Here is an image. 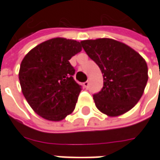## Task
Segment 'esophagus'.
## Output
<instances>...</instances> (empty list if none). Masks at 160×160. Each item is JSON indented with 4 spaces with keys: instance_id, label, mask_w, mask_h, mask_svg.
<instances>
[{
    "instance_id": "34e87169",
    "label": "esophagus",
    "mask_w": 160,
    "mask_h": 160,
    "mask_svg": "<svg viewBox=\"0 0 160 160\" xmlns=\"http://www.w3.org/2000/svg\"><path fill=\"white\" fill-rule=\"evenodd\" d=\"M84 87H85L86 88H88V87H89V82L88 81H86V82H84Z\"/></svg>"
}]
</instances>
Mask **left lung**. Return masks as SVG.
<instances>
[{
    "instance_id": "left-lung-1",
    "label": "left lung",
    "mask_w": 160,
    "mask_h": 160,
    "mask_svg": "<svg viewBox=\"0 0 160 160\" xmlns=\"http://www.w3.org/2000/svg\"><path fill=\"white\" fill-rule=\"evenodd\" d=\"M80 43L102 73L103 87L93 96L97 109L110 117L128 112L140 100L148 81L145 60L132 48L112 39Z\"/></svg>"
}]
</instances>
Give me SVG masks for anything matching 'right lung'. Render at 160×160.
<instances>
[{"label":"right lung","instance_id":"right-lung-1","mask_svg":"<svg viewBox=\"0 0 160 160\" xmlns=\"http://www.w3.org/2000/svg\"><path fill=\"white\" fill-rule=\"evenodd\" d=\"M81 51L80 42L54 38L25 55L20 64V86L32 109L48 120L59 121L73 112L81 86L73 79L69 60Z\"/></svg>","mask_w":160,"mask_h":160}]
</instances>
